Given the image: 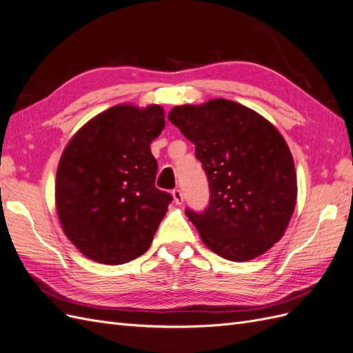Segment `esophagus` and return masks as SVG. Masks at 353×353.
I'll use <instances>...</instances> for the list:
<instances>
[{
    "label": "esophagus",
    "instance_id": "1",
    "mask_svg": "<svg viewBox=\"0 0 353 353\" xmlns=\"http://www.w3.org/2000/svg\"><path fill=\"white\" fill-rule=\"evenodd\" d=\"M173 198H174V202L177 203V205H181V203H183V192H181L180 189H174L173 192Z\"/></svg>",
    "mask_w": 353,
    "mask_h": 353
}]
</instances>
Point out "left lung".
Segmentation results:
<instances>
[{
    "mask_svg": "<svg viewBox=\"0 0 353 353\" xmlns=\"http://www.w3.org/2000/svg\"><path fill=\"white\" fill-rule=\"evenodd\" d=\"M195 145L210 185L203 211L188 219L212 252L245 263L280 241L296 203V172L283 136L258 112L227 99L168 114Z\"/></svg>",
    "mask_w": 353,
    "mask_h": 353,
    "instance_id": "1",
    "label": "left lung"
}]
</instances>
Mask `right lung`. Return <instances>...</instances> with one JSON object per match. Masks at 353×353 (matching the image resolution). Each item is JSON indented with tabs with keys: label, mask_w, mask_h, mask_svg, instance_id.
<instances>
[{
	"label": "right lung",
	"mask_w": 353,
	"mask_h": 353,
	"mask_svg": "<svg viewBox=\"0 0 353 353\" xmlns=\"http://www.w3.org/2000/svg\"><path fill=\"white\" fill-rule=\"evenodd\" d=\"M164 110L116 105L88 121L57 168L55 203L65 236L101 264L133 261L150 248L173 196L155 188L151 142Z\"/></svg>",
	"instance_id": "add662e5"
}]
</instances>
